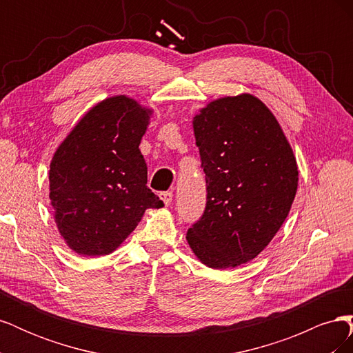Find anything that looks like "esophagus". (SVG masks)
I'll use <instances>...</instances> for the list:
<instances>
[{"label": "esophagus", "instance_id": "obj_1", "mask_svg": "<svg viewBox=\"0 0 353 353\" xmlns=\"http://www.w3.org/2000/svg\"><path fill=\"white\" fill-rule=\"evenodd\" d=\"M159 197L163 201L165 206H169L170 203H172V193H170V191H163V193L159 194Z\"/></svg>", "mask_w": 353, "mask_h": 353}]
</instances>
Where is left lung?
<instances>
[{
	"instance_id": "obj_1",
	"label": "left lung",
	"mask_w": 353,
	"mask_h": 353,
	"mask_svg": "<svg viewBox=\"0 0 353 353\" xmlns=\"http://www.w3.org/2000/svg\"><path fill=\"white\" fill-rule=\"evenodd\" d=\"M193 128L208 201L187 241L209 268H236L254 259L285 221L297 191L296 157L272 112L252 94L210 101Z\"/></svg>"
}]
</instances>
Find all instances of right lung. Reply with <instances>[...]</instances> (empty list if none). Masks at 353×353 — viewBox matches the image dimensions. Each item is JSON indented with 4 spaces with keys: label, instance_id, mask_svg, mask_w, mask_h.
I'll return each instance as SVG.
<instances>
[{
    "label": "right lung",
    "instance_id": "add662e5",
    "mask_svg": "<svg viewBox=\"0 0 353 353\" xmlns=\"http://www.w3.org/2000/svg\"><path fill=\"white\" fill-rule=\"evenodd\" d=\"M153 110L128 95L97 103L50 163V200L61 239L81 256L114 252L147 209L163 201L147 184L141 138Z\"/></svg>",
    "mask_w": 353,
    "mask_h": 353
}]
</instances>
